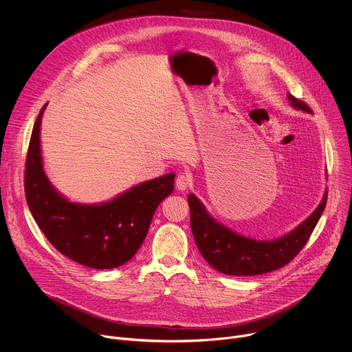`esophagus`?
<instances>
[{"mask_svg": "<svg viewBox=\"0 0 352 352\" xmlns=\"http://www.w3.org/2000/svg\"><path fill=\"white\" fill-rule=\"evenodd\" d=\"M190 186V178L186 174H178L175 178V188L178 190H185Z\"/></svg>", "mask_w": 352, "mask_h": 352, "instance_id": "esophagus-1", "label": "esophagus"}]
</instances>
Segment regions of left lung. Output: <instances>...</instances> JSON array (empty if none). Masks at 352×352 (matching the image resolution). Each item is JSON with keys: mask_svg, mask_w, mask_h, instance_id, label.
Masks as SVG:
<instances>
[{"mask_svg": "<svg viewBox=\"0 0 352 352\" xmlns=\"http://www.w3.org/2000/svg\"><path fill=\"white\" fill-rule=\"evenodd\" d=\"M289 103L311 113V107L294 96ZM327 204V192L318 209L288 235L276 241H255L245 238L212 219L204 205L188 196L190 228L199 252L217 272L228 276H258L288 265L305 246Z\"/></svg>", "mask_w": 352, "mask_h": 352, "instance_id": "1", "label": "left lung"}]
</instances>
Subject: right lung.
<instances>
[{
    "label": "right lung",
    "instance_id": "add662e5",
    "mask_svg": "<svg viewBox=\"0 0 352 352\" xmlns=\"http://www.w3.org/2000/svg\"><path fill=\"white\" fill-rule=\"evenodd\" d=\"M41 109L32 131L25 195L37 226L60 254L91 269H114L139 250L162 200L174 190V174L143 182L100 206L71 204L50 185L40 156Z\"/></svg>",
    "mask_w": 352,
    "mask_h": 352
}]
</instances>
